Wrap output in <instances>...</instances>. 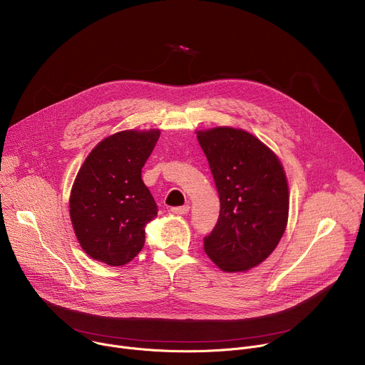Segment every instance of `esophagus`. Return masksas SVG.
<instances>
[{
  "label": "esophagus",
  "instance_id": "34e87169",
  "mask_svg": "<svg viewBox=\"0 0 365 365\" xmlns=\"http://www.w3.org/2000/svg\"><path fill=\"white\" fill-rule=\"evenodd\" d=\"M175 215H186L189 212V205H185V206H176V207H172L170 210Z\"/></svg>",
  "mask_w": 365,
  "mask_h": 365
}]
</instances>
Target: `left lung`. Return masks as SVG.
I'll list each match as a JSON object with an SVG mask.
<instances>
[{"label":"left lung","instance_id":"8db88e82","mask_svg":"<svg viewBox=\"0 0 365 365\" xmlns=\"http://www.w3.org/2000/svg\"><path fill=\"white\" fill-rule=\"evenodd\" d=\"M220 193V218L203 248L227 273L247 272L274 251L289 218V186L273 150L232 127L196 131Z\"/></svg>","mask_w":365,"mask_h":365}]
</instances>
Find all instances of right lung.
I'll use <instances>...</instances> for the list:
<instances>
[{"instance_id": "1", "label": "right lung", "mask_w": 365, "mask_h": 365, "mask_svg": "<svg viewBox=\"0 0 365 365\" xmlns=\"http://www.w3.org/2000/svg\"><path fill=\"white\" fill-rule=\"evenodd\" d=\"M160 130H125L99 141L73 182L69 214L82 250L96 262L124 266L141 251L158 215L141 169Z\"/></svg>"}]
</instances>
